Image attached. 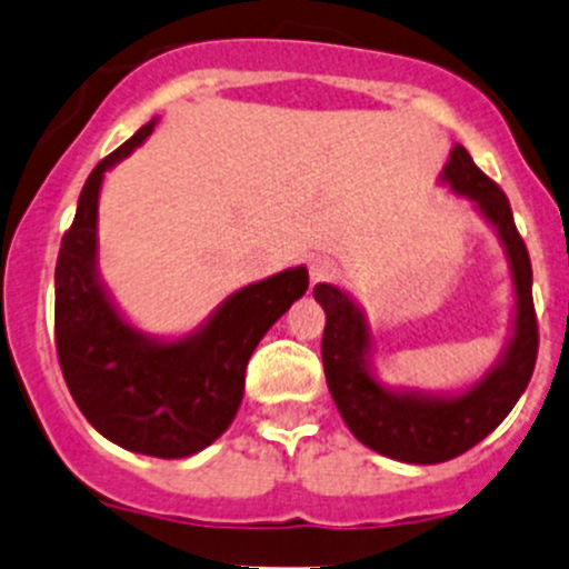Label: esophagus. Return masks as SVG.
<instances>
[{"label":"esophagus","mask_w":569,"mask_h":569,"mask_svg":"<svg viewBox=\"0 0 569 569\" xmlns=\"http://www.w3.org/2000/svg\"><path fill=\"white\" fill-rule=\"evenodd\" d=\"M335 272H338V264L330 256H313L310 259V283H325V280L335 278Z\"/></svg>","instance_id":"esophagus-1"}]
</instances>
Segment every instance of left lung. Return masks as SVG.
Segmentation results:
<instances>
[{
	"instance_id": "8db88e82",
	"label": "left lung",
	"mask_w": 569,
	"mask_h": 569,
	"mask_svg": "<svg viewBox=\"0 0 569 569\" xmlns=\"http://www.w3.org/2000/svg\"><path fill=\"white\" fill-rule=\"evenodd\" d=\"M439 179L450 184L452 193L469 199L493 226L516 289L510 340L480 381L447 395L381 385L373 370V335L365 310L338 286L319 283L313 289L316 302L327 313L321 360L340 417L365 447L403 463H445L471 450L510 415L537 362L531 261L512 220L510 201L460 143L452 147Z\"/></svg>"
}]
</instances>
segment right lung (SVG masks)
I'll return each instance as SVG.
<instances>
[{"mask_svg": "<svg viewBox=\"0 0 569 569\" xmlns=\"http://www.w3.org/2000/svg\"><path fill=\"white\" fill-rule=\"evenodd\" d=\"M158 119L100 160L62 237L57 272V355L89 426L113 445L152 458H188L234 420L244 368L269 327L308 291L291 267L226 297L199 330L163 340L136 330L98 272V199L106 171L147 141Z\"/></svg>", "mask_w": 569, "mask_h": 569, "instance_id": "add662e5", "label": "right lung"}]
</instances>
